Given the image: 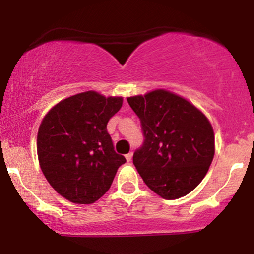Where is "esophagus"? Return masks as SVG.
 <instances>
[{"instance_id":"esophagus-1","label":"esophagus","mask_w":254,"mask_h":254,"mask_svg":"<svg viewBox=\"0 0 254 254\" xmlns=\"http://www.w3.org/2000/svg\"><path fill=\"white\" fill-rule=\"evenodd\" d=\"M125 157H127V161H131V159H132V153H131V151H130L129 154H127V155H125Z\"/></svg>"}]
</instances>
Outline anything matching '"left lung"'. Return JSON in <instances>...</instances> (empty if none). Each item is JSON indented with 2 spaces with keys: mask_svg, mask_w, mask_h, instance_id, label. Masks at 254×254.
Listing matches in <instances>:
<instances>
[{
  "mask_svg": "<svg viewBox=\"0 0 254 254\" xmlns=\"http://www.w3.org/2000/svg\"><path fill=\"white\" fill-rule=\"evenodd\" d=\"M127 103L141 119L145 137L132 157L143 182L165 199L190 193L215 155L210 121L188 99L166 89L129 97Z\"/></svg>",
  "mask_w": 254,
  "mask_h": 254,
  "instance_id": "1",
  "label": "left lung"
}]
</instances>
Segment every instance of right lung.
I'll return each instance as SVG.
<instances>
[{
    "instance_id": "1",
    "label": "right lung",
    "mask_w": 254,
    "mask_h": 254,
    "mask_svg": "<svg viewBox=\"0 0 254 254\" xmlns=\"http://www.w3.org/2000/svg\"><path fill=\"white\" fill-rule=\"evenodd\" d=\"M122 105V97L87 90L63 99L44 116L37 136L38 160L46 180L65 199L97 202L127 162L113 149L106 129Z\"/></svg>"
}]
</instances>
